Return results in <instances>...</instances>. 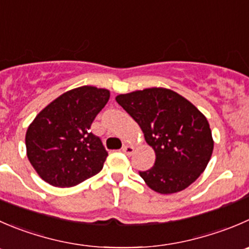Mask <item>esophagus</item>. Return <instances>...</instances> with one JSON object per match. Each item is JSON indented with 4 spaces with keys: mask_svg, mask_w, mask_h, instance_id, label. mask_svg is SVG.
<instances>
[{
    "mask_svg": "<svg viewBox=\"0 0 249 249\" xmlns=\"http://www.w3.org/2000/svg\"><path fill=\"white\" fill-rule=\"evenodd\" d=\"M122 151L124 152L126 156H131V154L134 153V147L129 146V144H125V146L122 148Z\"/></svg>",
    "mask_w": 249,
    "mask_h": 249,
    "instance_id": "34e87169",
    "label": "esophagus"
}]
</instances>
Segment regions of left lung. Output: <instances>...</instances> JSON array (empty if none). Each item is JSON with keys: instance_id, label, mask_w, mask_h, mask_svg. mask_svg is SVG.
Instances as JSON below:
<instances>
[{"instance_id": "obj_1", "label": "left lung", "mask_w": 249, "mask_h": 249, "mask_svg": "<svg viewBox=\"0 0 249 249\" xmlns=\"http://www.w3.org/2000/svg\"><path fill=\"white\" fill-rule=\"evenodd\" d=\"M115 101L140 125L156 153L151 169L140 171L149 189L175 194L199 178L214 148L207 118L175 91L151 88L118 95Z\"/></svg>"}]
</instances>
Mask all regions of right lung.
<instances>
[{
	"label": "right lung",
	"mask_w": 249,
	"mask_h": 249,
	"mask_svg": "<svg viewBox=\"0 0 249 249\" xmlns=\"http://www.w3.org/2000/svg\"><path fill=\"white\" fill-rule=\"evenodd\" d=\"M109 96L106 89L81 86L36 115L26 130V156L42 180L71 187L102 170L108 153L90 127Z\"/></svg>",
	"instance_id": "obj_1"
}]
</instances>
